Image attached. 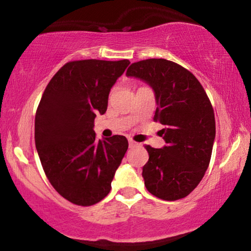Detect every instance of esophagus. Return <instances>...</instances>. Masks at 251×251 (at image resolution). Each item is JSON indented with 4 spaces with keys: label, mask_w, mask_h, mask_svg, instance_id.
<instances>
[{
    "label": "esophagus",
    "mask_w": 251,
    "mask_h": 251,
    "mask_svg": "<svg viewBox=\"0 0 251 251\" xmlns=\"http://www.w3.org/2000/svg\"><path fill=\"white\" fill-rule=\"evenodd\" d=\"M137 145V143H136L135 141H132V139H129V146L130 148H133V146Z\"/></svg>",
    "instance_id": "1"
}]
</instances>
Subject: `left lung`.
<instances>
[{
	"label": "left lung",
	"mask_w": 251,
	"mask_h": 251,
	"mask_svg": "<svg viewBox=\"0 0 251 251\" xmlns=\"http://www.w3.org/2000/svg\"><path fill=\"white\" fill-rule=\"evenodd\" d=\"M126 75L154 90L153 120L165 126L160 132L166 146L145 145L149 161L142 175L146 189L164 201L187 197L203 178L212 154L216 120L209 97L189 70L165 58L135 62Z\"/></svg>",
	"instance_id": "obj_1"
}]
</instances>
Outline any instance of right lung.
I'll use <instances>...</instances> for the list:
<instances>
[{"mask_svg": "<svg viewBox=\"0 0 251 251\" xmlns=\"http://www.w3.org/2000/svg\"><path fill=\"white\" fill-rule=\"evenodd\" d=\"M129 63L70 61L42 94L35 113V148L50 184L70 203L91 206L112 189L128 139L115 135L97 142L94 119L105 114L109 91Z\"/></svg>", "mask_w": 251, "mask_h": 251, "instance_id": "add662e5", "label": "right lung"}]
</instances>
